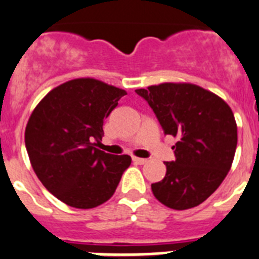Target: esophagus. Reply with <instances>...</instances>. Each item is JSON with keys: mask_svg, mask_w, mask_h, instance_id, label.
Instances as JSON below:
<instances>
[{"mask_svg": "<svg viewBox=\"0 0 259 259\" xmlns=\"http://www.w3.org/2000/svg\"><path fill=\"white\" fill-rule=\"evenodd\" d=\"M132 161H134L135 164L143 165V164L147 163V159H142V157H132Z\"/></svg>", "mask_w": 259, "mask_h": 259, "instance_id": "esophagus-1", "label": "esophagus"}]
</instances>
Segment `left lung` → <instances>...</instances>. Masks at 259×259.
I'll return each mask as SVG.
<instances>
[{
  "mask_svg": "<svg viewBox=\"0 0 259 259\" xmlns=\"http://www.w3.org/2000/svg\"><path fill=\"white\" fill-rule=\"evenodd\" d=\"M165 135L179 138L165 177L151 185L161 204L184 210L204 202L230 170L237 124L230 107L215 94L191 83H163L136 90Z\"/></svg>",
  "mask_w": 259,
  "mask_h": 259,
  "instance_id": "8db88e82",
  "label": "left lung"
}]
</instances>
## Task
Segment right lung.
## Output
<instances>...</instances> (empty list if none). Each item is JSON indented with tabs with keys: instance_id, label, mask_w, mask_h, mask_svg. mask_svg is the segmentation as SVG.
<instances>
[{
	"instance_id": "1",
	"label": "right lung",
	"mask_w": 259,
	"mask_h": 259,
	"mask_svg": "<svg viewBox=\"0 0 259 259\" xmlns=\"http://www.w3.org/2000/svg\"><path fill=\"white\" fill-rule=\"evenodd\" d=\"M124 90L91 78L51 90L27 121L25 144L44 187L72 208L90 209L112 197L131 156L96 148L103 123Z\"/></svg>"
}]
</instances>
